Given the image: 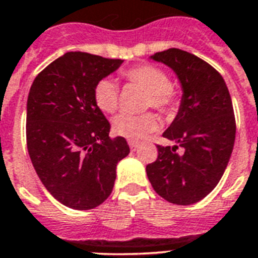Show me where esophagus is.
I'll return each mask as SVG.
<instances>
[{
	"label": "esophagus",
	"mask_w": 258,
	"mask_h": 258,
	"mask_svg": "<svg viewBox=\"0 0 258 258\" xmlns=\"http://www.w3.org/2000/svg\"><path fill=\"white\" fill-rule=\"evenodd\" d=\"M128 145H130V147H131V150H133V151H135V150L139 147V143H138V142H135V141H130Z\"/></svg>",
	"instance_id": "34e87169"
}]
</instances>
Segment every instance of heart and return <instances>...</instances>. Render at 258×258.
Here are the masks:
<instances>
[{
	"label": "heart",
	"instance_id": "obj_1",
	"mask_svg": "<svg viewBox=\"0 0 258 258\" xmlns=\"http://www.w3.org/2000/svg\"><path fill=\"white\" fill-rule=\"evenodd\" d=\"M128 82L135 83L149 92L147 107H154L162 112H167L176 104V92L170 86L169 76L165 71L155 66H138L123 72ZM95 103L103 112L112 113L119 105V89L111 79H103L93 91ZM159 121L153 113L130 115L121 113L112 121V131L119 137L130 141H141L150 133L157 131Z\"/></svg>",
	"mask_w": 258,
	"mask_h": 258
}]
</instances>
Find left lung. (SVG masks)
<instances>
[{
  "label": "left lung",
  "instance_id": "1",
  "mask_svg": "<svg viewBox=\"0 0 258 258\" xmlns=\"http://www.w3.org/2000/svg\"><path fill=\"white\" fill-rule=\"evenodd\" d=\"M151 58L175 72L182 99L175 119L163 133L175 146H158L157 161L146 166V172L162 198L175 205L196 204L218 184L232 155L236 139L232 97L222 76L186 50L170 48Z\"/></svg>",
  "mask_w": 258,
  "mask_h": 258
}]
</instances>
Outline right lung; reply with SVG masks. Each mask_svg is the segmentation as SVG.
I'll use <instances>...</instances> for the list:
<instances>
[{"mask_svg":"<svg viewBox=\"0 0 258 258\" xmlns=\"http://www.w3.org/2000/svg\"><path fill=\"white\" fill-rule=\"evenodd\" d=\"M123 60L68 52L44 68L26 103V145L45 188L67 208L89 210L109 197L124 138H109V121L93 91Z\"/></svg>","mask_w":258,"mask_h":258,"instance_id":"1","label":"right lung"}]
</instances>
